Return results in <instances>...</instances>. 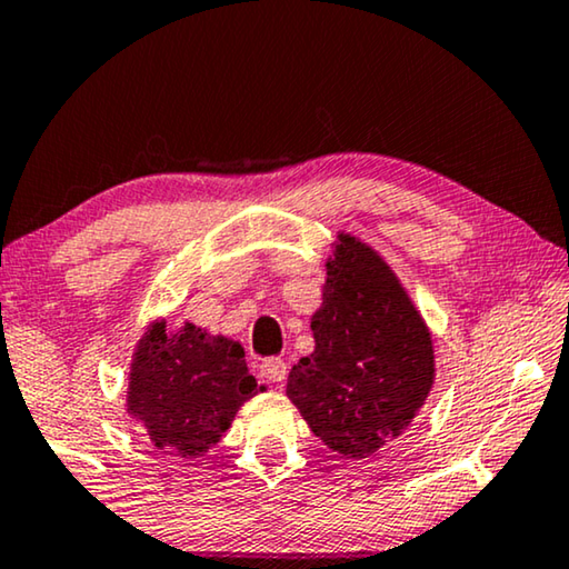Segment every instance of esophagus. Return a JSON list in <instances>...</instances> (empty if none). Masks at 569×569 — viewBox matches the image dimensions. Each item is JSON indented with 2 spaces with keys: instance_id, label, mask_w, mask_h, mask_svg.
Masks as SVG:
<instances>
[{
  "instance_id": "34e87169",
  "label": "esophagus",
  "mask_w": 569,
  "mask_h": 569,
  "mask_svg": "<svg viewBox=\"0 0 569 569\" xmlns=\"http://www.w3.org/2000/svg\"><path fill=\"white\" fill-rule=\"evenodd\" d=\"M261 376L271 380V383H282L287 378V362L282 357H269V360L261 362Z\"/></svg>"
}]
</instances>
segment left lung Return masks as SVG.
<instances>
[{"mask_svg":"<svg viewBox=\"0 0 569 569\" xmlns=\"http://www.w3.org/2000/svg\"><path fill=\"white\" fill-rule=\"evenodd\" d=\"M310 329L316 349L292 365L287 396L323 446L347 458L378 453L435 383L425 318L383 256L339 232Z\"/></svg>","mask_w":569,"mask_h":569,"instance_id":"obj_1","label":"left lung"}]
</instances>
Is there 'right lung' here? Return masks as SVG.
Here are the masks:
<instances>
[{
	"mask_svg": "<svg viewBox=\"0 0 569 569\" xmlns=\"http://www.w3.org/2000/svg\"><path fill=\"white\" fill-rule=\"evenodd\" d=\"M263 391L248 372L238 341L193 323L168 331L147 326L129 370L127 411L154 448L181 458L204 456L230 430L243 403Z\"/></svg>",
	"mask_w": 569,
	"mask_h": 569,
	"instance_id": "obj_1",
	"label": "right lung"
}]
</instances>
